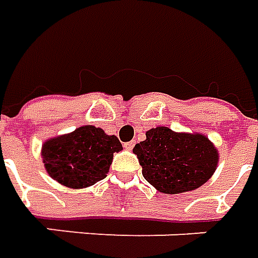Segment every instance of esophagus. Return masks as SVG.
Returning a JSON list of instances; mask_svg holds the SVG:
<instances>
[{"label":"esophagus","mask_w":258,"mask_h":258,"mask_svg":"<svg viewBox=\"0 0 258 258\" xmlns=\"http://www.w3.org/2000/svg\"><path fill=\"white\" fill-rule=\"evenodd\" d=\"M134 145H136V141H128V143L124 144V148H125V150H128V151H131V150L134 148Z\"/></svg>","instance_id":"1"}]
</instances>
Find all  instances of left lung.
<instances>
[{
    "label": "left lung",
    "instance_id": "obj_1",
    "mask_svg": "<svg viewBox=\"0 0 258 258\" xmlns=\"http://www.w3.org/2000/svg\"><path fill=\"white\" fill-rule=\"evenodd\" d=\"M133 152L143 175L162 194H182L202 186L216 171L219 154L208 137L175 133L168 127L147 131Z\"/></svg>",
    "mask_w": 258,
    "mask_h": 258
}]
</instances>
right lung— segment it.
Returning <instances> with one entry per match:
<instances>
[{
	"label": "right lung",
	"mask_w": 258,
	"mask_h": 258,
	"mask_svg": "<svg viewBox=\"0 0 258 258\" xmlns=\"http://www.w3.org/2000/svg\"><path fill=\"white\" fill-rule=\"evenodd\" d=\"M121 150L115 136H107L94 125H83L48 140L41 154L50 178L68 188L82 189L104 179L113 154Z\"/></svg>",
	"instance_id": "1"
}]
</instances>
